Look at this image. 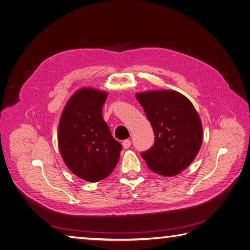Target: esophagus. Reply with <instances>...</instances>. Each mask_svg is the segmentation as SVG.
<instances>
[{"instance_id": "obj_1", "label": "esophagus", "mask_w": 250, "mask_h": 250, "mask_svg": "<svg viewBox=\"0 0 250 250\" xmlns=\"http://www.w3.org/2000/svg\"><path fill=\"white\" fill-rule=\"evenodd\" d=\"M122 146H124L125 149L129 148L131 146V141L130 140H125L124 142H122Z\"/></svg>"}]
</instances>
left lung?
Wrapping results in <instances>:
<instances>
[{"label": "left lung", "instance_id": "1", "mask_svg": "<svg viewBox=\"0 0 250 250\" xmlns=\"http://www.w3.org/2000/svg\"><path fill=\"white\" fill-rule=\"evenodd\" d=\"M135 97L153 126L155 142L141 154L148 168L171 177L187 168L200 151L202 122L192 103L176 90H147Z\"/></svg>", "mask_w": 250, "mask_h": 250}]
</instances>
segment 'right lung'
I'll return each mask as SVG.
<instances>
[{
    "mask_svg": "<svg viewBox=\"0 0 250 250\" xmlns=\"http://www.w3.org/2000/svg\"><path fill=\"white\" fill-rule=\"evenodd\" d=\"M107 96V92L92 87L76 90L59 121L58 145L63 161L74 175L89 183L111 174L122 148L103 118Z\"/></svg>",
    "mask_w": 250,
    "mask_h": 250,
    "instance_id": "obj_1",
    "label": "right lung"
}]
</instances>
